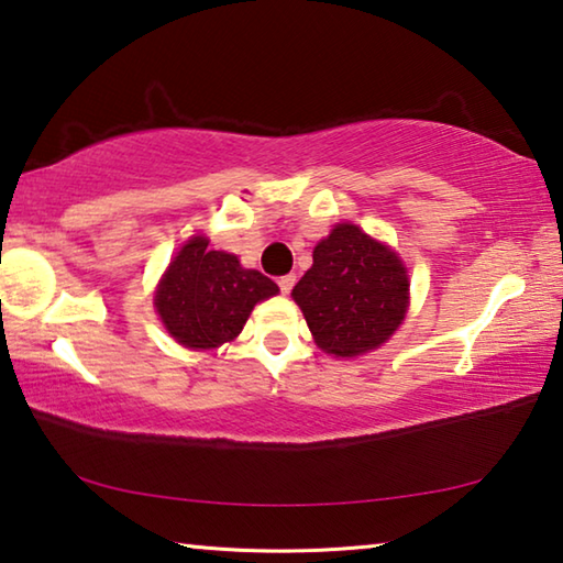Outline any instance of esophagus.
I'll use <instances>...</instances> for the list:
<instances>
[{
    "label": "esophagus",
    "instance_id": "1",
    "mask_svg": "<svg viewBox=\"0 0 563 563\" xmlns=\"http://www.w3.org/2000/svg\"><path fill=\"white\" fill-rule=\"evenodd\" d=\"M292 285H295V275H292V273L283 275V278L278 280V288H280V292H283V295H288V292L292 290Z\"/></svg>",
    "mask_w": 563,
    "mask_h": 563
}]
</instances>
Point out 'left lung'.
<instances>
[{
  "mask_svg": "<svg viewBox=\"0 0 563 563\" xmlns=\"http://www.w3.org/2000/svg\"><path fill=\"white\" fill-rule=\"evenodd\" d=\"M402 261L352 223H340L312 251V268L292 288L318 345L355 357L383 345L407 312Z\"/></svg>",
  "mask_w": 563,
  "mask_h": 563,
  "instance_id": "8db88e82",
  "label": "left lung"
}]
</instances>
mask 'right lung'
<instances>
[{
	"mask_svg": "<svg viewBox=\"0 0 563 563\" xmlns=\"http://www.w3.org/2000/svg\"><path fill=\"white\" fill-rule=\"evenodd\" d=\"M278 292L258 271L241 268L235 255L211 251L203 235L190 238L158 285L156 310L180 345L213 350L243 330L253 305Z\"/></svg>",
	"mask_w": 563,
	"mask_h": 563,
	"instance_id": "add662e5",
	"label": "right lung"
}]
</instances>
